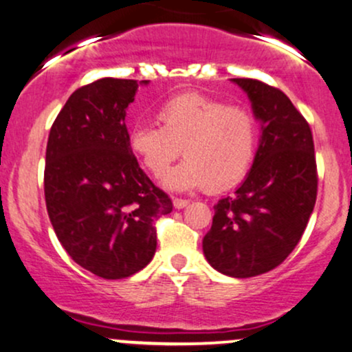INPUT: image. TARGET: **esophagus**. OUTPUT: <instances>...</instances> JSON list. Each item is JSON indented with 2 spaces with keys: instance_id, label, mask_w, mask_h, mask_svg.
<instances>
[{
  "instance_id": "obj_1",
  "label": "esophagus",
  "mask_w": 352,
  "mask_h": 352,
  "mask_svg": "<svg viewBox=\"0 0 352 352\" xmlns=\"http://www.w3.org/2000/svg\"><path fill=\"white\" fill-rule=\"evenodd\" d=\"M188 204H190V201L185 200V199H173V207L179 208V210L180 208H185Z\"/></svg>"
}]
</instances>
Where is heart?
<instances>
[{
  "instance_id": "obj_1",
  "label": "heart",
  "mask_w": 352,
  "mask_h": 352,
  "mask_svg": "<svg viewBox=\"0 0 352 352\" xmlns=\"http://www.w3.org/2000/svg\"><path fill=\"white\" fill-rule=\"evenodd\" d=\"M160 124H135L132 152L155 177L182 153L187 159L167 173L170 190H225L246 177L258 148V122L250 109L200 94L168 99L159 109Z\"/></svg>"
}]
</instances>
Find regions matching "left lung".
<instances>
[{
	"label": "left lung",
	"instance_id": "1",
	"mask_svg": "<svg viewBox=\"0 0 352 352\" xmlns=\"http://www.w3.org/2000/svg\"><path fill=\"white\" fill-rule=\"evenodd\" d=\"M248 96L261 135L235 195L215 205L204 254L217 272L252 278L276 268L301 240L316 204L318 173L309 124L280 89L232 79Z\"/></svg>",
	"mask_w": 352,
	"mask_h": 352
}]
</instances>
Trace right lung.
I'll return each mask as SVG.
<instances>
[{
  "label": "right lung",
  "mask_w": 352,
  "mask_h": 352,
  "mask_svg": "<svg viewBox=\"0 0 352 352\" xmlns=\"http://www.w3.org/2000/svg\"><path fill=\"white\" fill-rule=\"evenodd\" d=\"M148 80L104 78L71 94L46 147L44 197L56 236L87 272L120 280L155 254L172 200L139 167L125 111Z\"/></svg>",
  "instance_id": "obj_1"
}]
</instances>
